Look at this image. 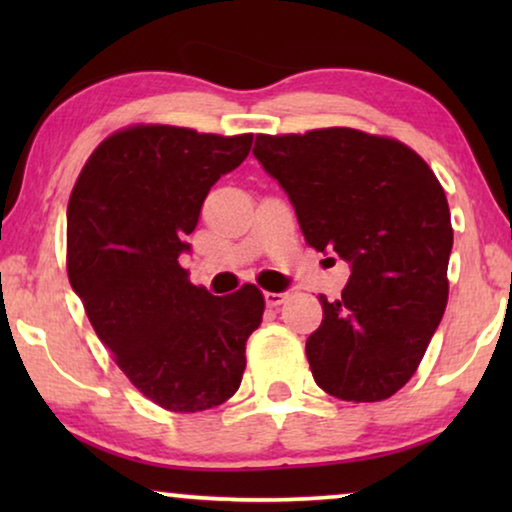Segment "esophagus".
Segmentation results:
<instances>
[{"mask_svg":"<svg viewBox=\"0 0 512 512\" xmlns=\"http://www.w3.org/2000/svg\"><path fill=\"white\" fill-rule=\"evenodd\" d=\"M265 303H268L270 307H279L282 303H286L289 300V291H279V293H272V291H265Z\"/></svg>","mask_w":512,"mask_h":512,"instance_id":"esophagus-1","label":"esophagus"}]
</instances>
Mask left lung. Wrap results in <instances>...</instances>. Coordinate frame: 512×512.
<instances>
[{"mask_svg":"<svg viewBox=\"0 0 512 512\" xmlns=\"http://www.w3.org/2000/svg\"><path fill=\"white\" fill-rule=\"evenodd\" d=\"M254 156L289 195L305 242L352 270L340 300L319 296L324 319L305 345L314 382L342 401L394 396L447 305L443 186L405 144L352 128L258 135Z\"/></svg>","mask_w":512,"mask_h":512,"instance_id":"1","label":"left lung"}]
</instances>
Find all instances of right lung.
<instances>
[{"instance_id":"obj_1","label":"right lung","mask_w":512,"mask_h":512,"mask_svg":"<svg viewBox=\"0 0 512 512\" xmlns=\"http://www.w3.org/2000/svg\"><path fill=\"white\" fill-rule=\"evenodd\" d=\"M251 142L135 125L97 146L69 198V284L118 368L165 410L228 401L261 326L265 300L254 284L216 298L179 265L209 188L242 165Z\"/></svg>"}]
</instances>
